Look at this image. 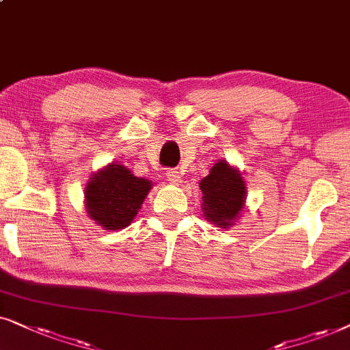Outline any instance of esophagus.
Here are the masks:
<instances>
[{"mask_svg": "<svg viewBox=\"0 0 350 350\" xmlns=\"http://www.w3.org/2000/svg\"><path fill=\"white\" fill-rule=\"evenodd\" d=\"M166 176L172 184H179L180 180H183V176H180V172L178 170H167Z\"/></svg>", "mask_w": 350, "mask_h": 350, "instance_id": "obj_1", "label": "esophagus"}]
</instances>
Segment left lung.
Here are the masks:
<instances>
[{
	"label": "left lung",
	"instance_id": "1",
	"mask_svg": "<svg viewBox=\"0 0 350 350\" xmlns=\"http://www.w3.org/2000/svg\"><path fill=\"white\" fill-rule=\"evenodd\" d=\"M203 193V216L217 227H230L241 216L246 200V185L240 171L226 160L217 161L200 183Z\"/></svg>",
	"mask_w": 350,
	"mask_h": 350
}]
</instances>
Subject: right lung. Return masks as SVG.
Masks as SVG:
<instances>
[{
	"mask_svg": "<svg viewBox=\"0 0 350 350\" xmlns=\"http://www.w3.org/2000/svg\"><path fill=\"white\" fill-rule=\"evenodd\" d=\"M150 189L152 180L136 178L120 163H110L88 180L86 211L102 229H124L136 217Z\"/></svg>",
	"mask_w": 350,
	"mask_h": 350,
	"instance_id": "1",
	"label": "right lung"
}]
</instances>
